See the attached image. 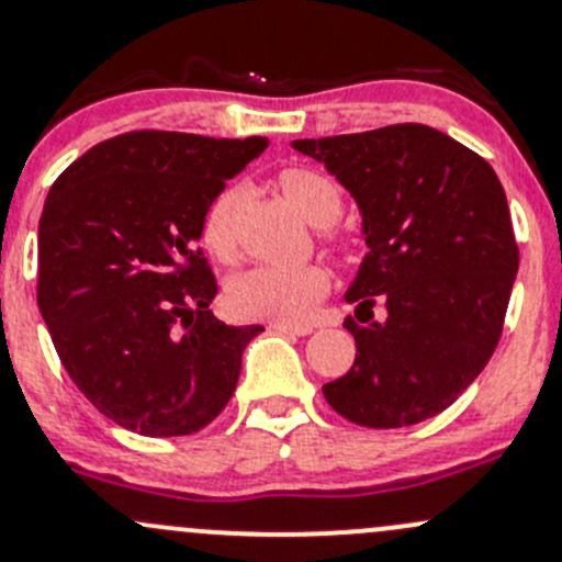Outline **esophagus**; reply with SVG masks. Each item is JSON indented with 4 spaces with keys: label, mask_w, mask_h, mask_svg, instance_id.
Masks as SVG:
<instances>
[{
    "label": "esophagus",
    "mask_w": 562,
    "mask_h": 562,
    "mask_svg": "<svg viewBox=\"0 0 562 562\" xmlns=\"http://www.w3.org/2000/svg\"><path fill=\"white\" fill-rule=\"evenodd\" d=\"M271 330H277V334H291V336H306L312 334V326H293V323H271L269 326Z\"/></svg>",
    "instance_id": "1"
}]
</instances>
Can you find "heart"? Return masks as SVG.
<instances>
[{
  "label": "heart",
  "instance_id": "heart-1",
  "mask_svg": "<svg viewBox=\"0 0 562 562\" xmlns=\"http://www.w3.org/2000/svg\"><path fill=\"white\" fill-rule=\"evenodd\" d=\"M277 186H280L282 196L296 206L312 226L326 228L339 217L341 191L326 175L310 167H285L277 175ZM236 204H239V193L234 188H226L212 199L202 221L206 250L223 261H228L236 250ZM328 288V271L317 263L256 266V269L234 277L228 285V304L241 317L299 323L310 317V312L326 296Z\"/></svg>",
  "mask_w": 562,
  "mask_h": 562
}]
</instances>
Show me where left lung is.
Wrapping results in <instances>:
<instances>
[{
    "mask_svg": "<svg viewBox=\"0 0 562 562\" xmlns=\"http://www.w3.org/2000/svg\"><path fill=\"white\" fill-rule=\"evenodd\" d=\"M356 199L369 252L347 288L356 363L323 385L366 428L439 415L480 376L504 328L519 250L482 156L423 123L296 139ZM380 300L386 317L373 321Z\"/></svg>",
    "mask_w": 562,
    "mask_h": 562,
    "instance_id": "obj_1",
    "label": "left lung"
}]
</instances>
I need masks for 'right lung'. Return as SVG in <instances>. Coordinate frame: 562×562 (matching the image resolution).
I'll list each match as a JSON object with an SVG mask.
<instances>
[{
	"mask_svg": "<svg viewBox=\"0 0 562 562\" xmlns=\"http://www.w3.org/2000/svg\"><path fill=\"white\" fill-rule=\"evenodd\" d=\"M266 145L128 132L53 182L37 304L67 374L121 428L196 434L234 395L241 352L263 328L212 315L217 282L196 241L212 199Z\"/></svg>",
	"mask_w": 562,
	"mask_h": 562,
	"instance_id": "1",
	"label": "right lung"
}]
</instances>
